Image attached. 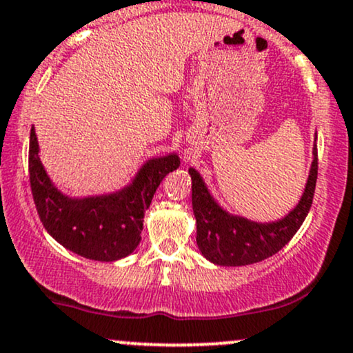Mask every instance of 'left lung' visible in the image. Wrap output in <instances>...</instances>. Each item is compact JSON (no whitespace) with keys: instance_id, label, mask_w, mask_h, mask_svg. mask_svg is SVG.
I'll list each match as a JSON object with an SVG mask.
<instances>
[{"instance_id":"1","label":"left lung","mask_w":353,"mask_h":353,"mask_svg":"<svg viewBox=\"0 0 353 353\" xmlns=\"http://www.w3.org/2000/svg\"><path fill=\"white\" fill-rule=\"evenodd\" d=\"M317 145L305 190L301 201L285 217L277 222H254L230 216L217 205L202 181L201 174L190 168L192 179V209L197 224V245L205 259L217 265H249L277 254L295 236L309 214L317 182Z\"/></svg>"}]
</instances>
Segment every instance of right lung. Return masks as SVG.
<instances>
[{
	"label": "right lung",
	"mask_w": 353,
	"mask_h": 353,
	"mask_svg": "<svg viewBox=\"0 0 353 353\" xmlns=\"http://www.w3.org/2000/svg\"><path fill=\"white\" fill-rule=\"evenodd\" d=\"M38 151V139L31 128L30 182L44 229L71 252L101 262H112L134 252L154 192L181 164L176 154L157 157L148 161L132 184L119 192L71 199L52 185Z\"/></svg>",
	"instance_id": "right-lung-1"
}]
</instances>
